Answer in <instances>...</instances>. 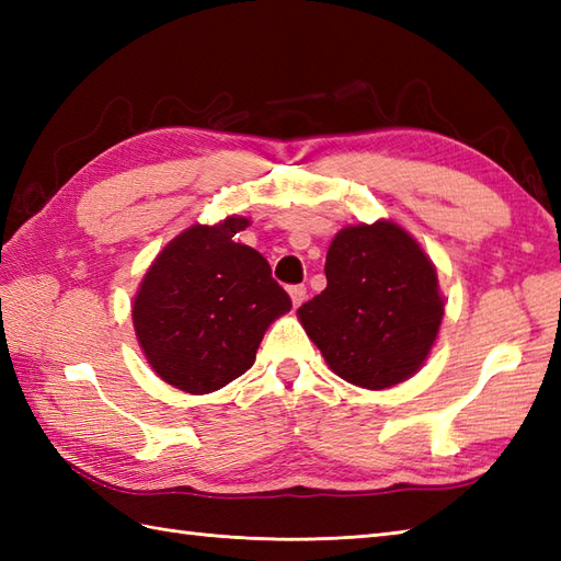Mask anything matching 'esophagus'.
Instances as JSON below:
<instances>
[{
	"label": "esophagus",
	"instance_id": "34e87169",
	"mask_svg": "<svg viewBox=\"0 0 561 561\" xmlns=\"http://www.w3.org/2000/svg\"><path fill=\"white\" fill-rule=\"evenodd\" d=\"M289 296H291V304L299 308L304 304V299H306V287H304V284H294V287H289Z\"/></svg>",
	"mask_w": 561,
	"mask_h": 561
}]
</instances>
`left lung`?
<instances>
[{
  "label": "left lung",
  "instance_id": "1",
  "mask_svg": "<svg viewBox=\"0 0 561 561\" xmlns=\"http://www.w3.org/2000/svg\"><path fill=\"white\" fill-rule=\"evenodd\" d=\"M325 277V291L296 313L332 371L368 390L420 371L444 320L436 267L420 243L396 221L344 226Z\"/></svg>",
  "mask_w": 561,
  "mask_h": 561
}]
</instances>
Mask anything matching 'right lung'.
<instances>
[{"instance_id": "obj_1", "label": "right lung", "mask_w": 561, "mask_h": 561, "mask_svg": "<svg viewBox=\"0 0 561 561\" xmlns=\"http://www.w3.org/2000/svg\"><path fill=\"white\" fill-rule=\"evenodd\" d=\"M250 221L195 224L151 262L133 304L149 366L165 383L205 396L255 362L265 330L291 308L255 248L236 243Z\"/></svg>"}]
</instances>
